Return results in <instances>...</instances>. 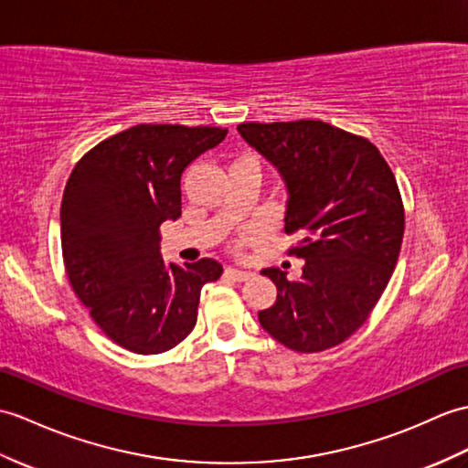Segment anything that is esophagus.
I'll return each instance as SVG.
<instances>
[{"instance_id":"1","label":"esophagus","mask_w":468,"mask_h":468,"mask_svg":"<svg viewBox=\"0 0 468 468\" xmlns=\"http://www.w3.org/2000/svg\"><path fill=\"white\" fill-rule=\"evenodd\" d=\"M225 277H229V279H233V281H239V283H243V281L251 279V273H249V271L235 269V267H227V269H225Z\"/></svg>"}]
</instances>
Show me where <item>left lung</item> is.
Here are the masks:
<instances>
[{
	"mask_svg": "<svg viewBox=\"0 0 468 468\" xmlns=\"http://www.w3.org/2000/svg\"><path fill=\"white\" fill-rule=\"evenodd\" d=\"M237 132L283 177L285 233L301 237L291 253L305 259L295 281L261 271L277 287L261 327L297 353L341 345L368 319L399 261L405 207L393 171L368 139L314 119Z\"/></svg>",
	"mask_w": 468,
	"mask_h": 468,
	"instance_id": "8db88e82",
	"label": "left lung"
}]
</instances>
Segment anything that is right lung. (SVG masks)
Instances as JSON below:
<instances>
[{
  "instance_id": "right-lung-1",
  "label": "right lung",
  "mask_w": 468,
  "mask_h": 468,
  "mask_svg": "<svg viewBox=\"0 0 468 468\" xmlns=\"http://www.w3.org/2000/svg\"><path fill=\"white\" fill-rule=\"evenodd\" d=\"M221 127L141 123L103 139L78 161L61 199L65 273L91 319L137 355L165 353L197 323L215 259L165 263L159 227L181 217V176L219 145Z\"/></svg>"
}]
</instances>
